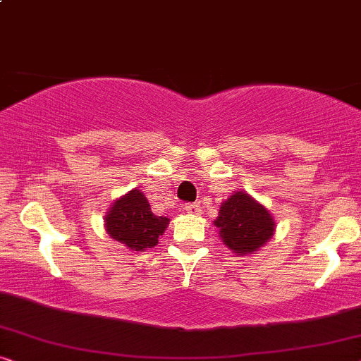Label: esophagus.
I'll use <instances>...</instances> for the list:
<instances>
[{"instance_id":"obj_1","label":"esophagus","mask_w":361,"mask_h":361,"mask_svg":"<svg viewBox=\"0 0 361 361\" xmlns=\"http://www.w3.org/2000/svg\"><path fill=\"white\" fill-rule=\"evenodd\" d=\"M185 212L187 214H190V215H200V207L197 205V204H187L185 205Z\"/></svg>"}]
</instances>
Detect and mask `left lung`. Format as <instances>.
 <instances>
[{"instance_id": "left-lung-1", "label": "left lung", "mask_w": 361, "mask_h": 361, "mask_svg": "<svg viewBox=\"0 0 361 361\" xmlns=\"http://www.w3.org/2000/svg\"><path fill=\"white\" fill-rule=\"evenodd\" d=\"M224 245L233 253L243 256L258 251L274 235V220L264 205L246 192L230 195L220 207L214 221Z\"/></svg>"}]
</instances>
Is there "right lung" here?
Instances as JSON below:
<instances>
[{
    "label": "right lung",
    "mask_w": 361,
    "mask_h": 361,
    "mask_svg": "<svg viewBox=\"0 0 361 361\" xmlns=\"http://www.w3.org/2000/svg\"><path fill=\"white\" fill-rule=\"evenodd\" d=\"M169 225L167 216H157L140 189H133L113 205L105 215L106 233L133 251L152 248Z\"/></svg>",
    "instance_id": "add662e5"
}]
</instances>
